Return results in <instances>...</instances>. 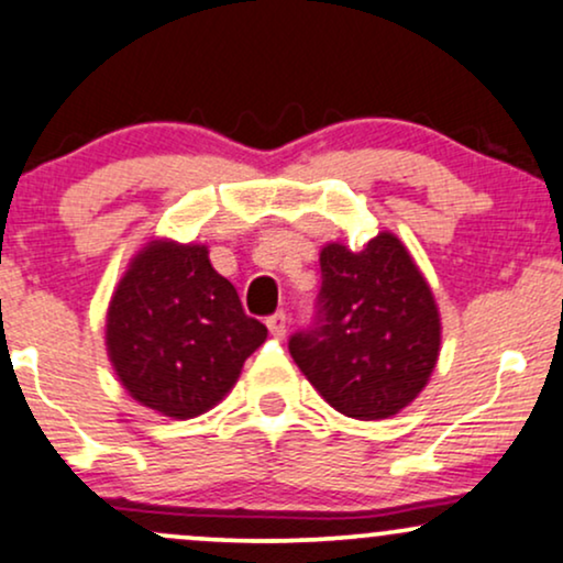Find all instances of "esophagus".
<instances>
[{"label": "esophagus", "mask_w": 563, "mask_h": 563, "mask_svg": "<svg viewBox=\"0 0 563 563\" xmlns=\"http://www.w3.org/2000/svg\"><path fill=\"white\" fill-rule=\"evenodd\" d=\"M266 323H268L271 334H274V336H284V334H287V313H284V310H276V313L271 316V319H268Z\"/></svg>", "instance_id": "esophagus-1"}]
</instances>
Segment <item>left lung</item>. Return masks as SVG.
Masks as SVG:
<instances>
[{"mask_svg": "<svg viewBox=\"0 0 563 563\" xmlns=\"http://www.w3.org/2000/svg\"><path fill=\"white\" fill-rule=\"evenodd\" d=\"M313 327L289 336V353L334 411L389 419L419 398L440 355V310L411 253L389 231L361 253L321 250Z\"/></svg>", "mask_w": 563, "mask_h": 563, "instance_id": "left-lung-1", "label": "left lung"}]
</instances>
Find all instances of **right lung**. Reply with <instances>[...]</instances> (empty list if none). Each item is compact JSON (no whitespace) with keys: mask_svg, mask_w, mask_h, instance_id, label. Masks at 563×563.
I'll return each instance as SVG.
<instances>
[{"mask_svg":"<svg viewBox=\"0 0 563 563\" xmlns=\"http://www.w3.org/2000/svg\"><path fill=\"white\" fill-rule=\"evenodd\" d=\"M266 336L234 284L210 266L208 247L170 240H152L134 255L104 327L121 385L170 419H195L221 402Z\"/></svg>","mask_w":563,"mask_h":563,"instance_id":"right-lung-1","label":"right lung"}]
</instances>
